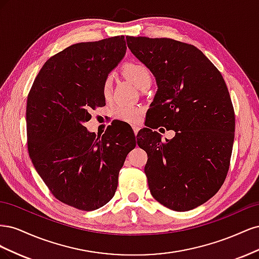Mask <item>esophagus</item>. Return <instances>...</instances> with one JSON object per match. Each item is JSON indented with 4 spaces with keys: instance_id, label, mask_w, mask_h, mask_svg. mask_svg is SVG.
<instances>
[{
    "instance_id": "1",
    "label": "esophagus",
    "mask_w": 259,
    "mask_h": 259,
    "mask_svg": "<svg viewBox=\"0 0 259 259\" xmlns=\"http://www.w3.org/2000/svg\"><path fill=\"white\" fill-rule=\"evenodd\" d=\"M133 130H134V134H135V136H137V134H138V131H139V127H138V126H133Z\"/></svg>"
}]
</instances>
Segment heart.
<instances>
[{"instance_id": "1", "label": "heart", "mask_w": 259, "mask_h": 259, "mask_svg": "<svg viewBox=\"0 0 259 259\" xmlns=\"http://www.w3.org/2000/svg\"><path fill=\"white\" fill-rule=\"evenodd\" d=\"M122 72L124 76L128 79L136 88L143 90L149 88L151 84V72L142 62L130 61L126 62L122 68ZM112 89V79L111 76H107L103 83V94L107 97L110 94ZM113 115L115 119L127 122V123H136L140 117V110L136 107L120 105L113 109Z\"/></svg>"}]
</instances>
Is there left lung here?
Returning a JSON list of instances; mask_svg holds the SVG:
<instances>
[{
  "label": "left lung",
  "mask_w": 259,
  "mask_h": 259,
  "mask_svg": "<svg viewBox=\"0 0 259 259\" xmlns=\"http://www.w3.org/2000/svg\"><path fill=\"white\" fill-rule=\"evenodd\" d=\"M128 49L155 77L158 91L140 133L152 197L169 209L202 205L223 186L230 165L234 111L222 73L199 49L173 38L126 36ZM176 131L162 142L151 128ZM148 144H147L146 143Z\"/></svg>",
  "instance_id": "left-lung-1"
}]
</instances>
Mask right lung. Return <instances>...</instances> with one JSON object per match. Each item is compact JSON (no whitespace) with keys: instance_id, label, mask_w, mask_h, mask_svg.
<instances>
[{"instance_id":"obj_1","label":"right lung","mask_w":259,"mask_h":259,"mask_svg":"<svg viewBox=\"0 0 259 259\" xmlns=\"http://www.w3.org/2000/svg\"><path fill=\"white\" fill-rule=\"evenodd\" d=\"M125 53L124 35L73 44L45 62L29 92L30 159L54 197L77 209H97L113 198L136 147L135 136L116 138L114 126L101 137L84 126L91 109L106 105L103 83Z\"/></svg>"}]
</instances>
